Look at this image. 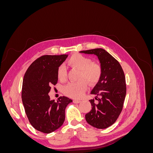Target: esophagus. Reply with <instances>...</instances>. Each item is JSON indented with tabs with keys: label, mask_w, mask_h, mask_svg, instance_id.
Instances as JSON below:
<instances>
[{
	"label": "esophagus",
	"mask_w": 153,
	"mask_h": 153,
	"mask_svg": "<svg viewBox=\"0 0 153 153\" xmlns=\"http://www.w3.org/2000/svg\"><path fill=\"white\" fill-rule=\"evenodd\" d=\"M80 102H81L80 100H73V103H79Z\"/></svg>",
	"instance_id": "obj_1"
}]
</instances>
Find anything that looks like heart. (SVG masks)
I'll use <instances>...</instances> for the list:
<instances>
[{"label": "heart", "mask_w": 153, "mask_h": 153, "mask_svg": "<svg viewBox=\"0 0 153 153\" xmlns=\"http://www.w3.org/2000/svg\"><path fill=\"white\" fill-rule=\"evenodd\" d=\"M68 64L72 68L80 70L78 82H70L63 87L64 94L73 98H80L87 90V84L94 85L102 75V66L99 62L92 61L90 58L81 54H75L68 59ZM57 77L61 82L67 79V69L64 64L60 65L57 71Z\"/></svg>", "instance_id": "1"}]
</instances>
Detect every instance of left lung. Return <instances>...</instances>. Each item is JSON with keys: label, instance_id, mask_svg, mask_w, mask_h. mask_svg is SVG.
Here are the masks:
<instances>
[{"label": "left lung", "instance_id": "1", "mask_svg": "<svg viewBox=\"0 0 153 153\" xmlns=\"http://www.w3.org/2000/svg\"><path fill=\"white\" fill-rule=\"evenodd\" d=\"M80 52L97 55L103 69L102 75L91 92L96 97L89 100L92 109L85 114V120L94 128H106L116 121L123 108L126 94L124 71L119 62L104 49Z\"/></svg>", "mask_w": 153, "mask_h": 153}]
</instances>
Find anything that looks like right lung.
Returning a JSON list of instances; mask_svg holds the SVG:
<instances>
[{
	"mask_svg": "<svg viewBox=\"0 0 153 153\" xmlns=\"http://www.w3.org/2000/svg\"><path fill=\"white\" fill-rule=\"evenodd\" d=\"M68 55H43L27 69L23 80L22 100L30 124L36 129L50 133L61 127L65 120V109L72 100L61 96L50 100L51 86L57 84V71Z\"/></svg>",
	"mask_w": 153,
	"mask_h": 153,
	"instance_id": "obj_1",
	"label": "right lung"
}]
</instances>
